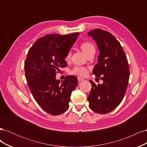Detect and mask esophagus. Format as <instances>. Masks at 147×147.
I'll use <instances>...</instances> for the list:
<instances>
[{
    "label": "esophagus",
    "mask_w": 147,
    "mask_h": 147,
    "mask_svg": "<svg viewBox=\"0 0 147 147\" xmlns=\"http://www.w3.org/2000/svg\"><path fill=\"white\" fill-rule=\"evenodd\" d=\"M77 78H78V80L79 82H81V81L84 80V78H82V77H78Z\"/></svg>",
    "instance_id": "1"
}]
</instances>
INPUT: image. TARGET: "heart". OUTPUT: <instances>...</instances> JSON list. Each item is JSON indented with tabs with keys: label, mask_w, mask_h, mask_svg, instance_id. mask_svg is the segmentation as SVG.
<instances>
[{
	"label": "heart",
	"mask_w": 147,
	"mask_h": 147,
	"mask_svg": "<svg viewBox=\"0 0 147 147\" xmlns=\"http://www.w3.org/2000/svg\"><path fill=\"white\" fill-rule=\"evenodd\" d=\"M80 47L82 48L83 52L86 55L89 54V53L91 51H95L94 46L93 45L92 43L89 42H83L80 45ZM70 57H71V52L69 51L68 52L67 55L66 56L65 59L67 61L69 60ZM86 72H87L86 68L83 66H75L73 68V69L71 70V74L77 75H80V76H84V75L86 74Z\"/></svg>",
	"instance_id": "1"
}]
</instances>
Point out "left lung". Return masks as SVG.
<instances>
[{"instance_id": "obj_1", "label": "left lung", "mask_w": 147, "mask_h": 147, "mask_svg": "<svg viewBox=\"0 0 147 147\" xmlns=\"http://www.w3.org/2000/svg\"><path fill=\"white\" fill-rule=\"evenodd\" d=\"M88 35L96 42L100 51L92 73L104 82L96 85L90 81L92 88L88 100L92 110L106 114L116 109L123 99L129 78L128 62L121 44L112 34L96 29Z\"/></svg>"}]
</instances>
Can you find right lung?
I'll return each mask as SVG.
<instances>
[{"label": "right lung", "mask_w": 147, "mask_h": 147, "mask_svg": "<svg viewBox=\"0 0 147 147\" xmlns=\"http://www.w3.org/2000/svg\"><path fill=\"white\" fill-rule=\"evenodd\" d=\"M80 34L47 35L38 39L28 53L25 76L34 99L46 112L59 115L69 109L71 92L78 80L68 75L63 81L56 79L59 68L67 67V55Z\"/></svg>", "instance_id": "1"}]
</instances>
